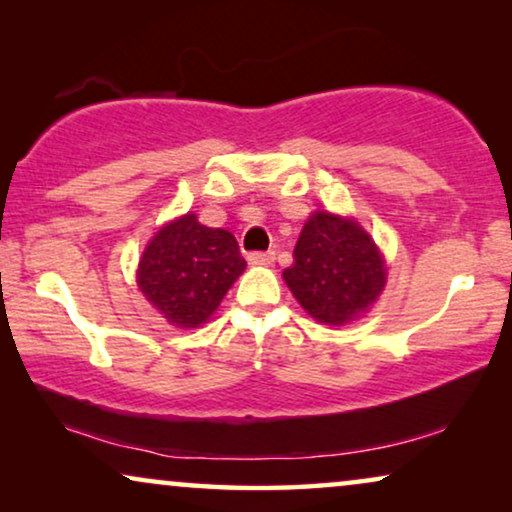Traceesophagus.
I'll return each instance as SVG.
<instances>
[{
  "label": "esophagus",
  "mask_w": 512,
  "mask_h": 512,
  "mask_svg": "<svg viewBox=\"0 0 512 512\" xmlns=\"http://www.w3.org/2000/svg\"><path fill=\"white\" fill-rule=\"evenodd\" d=\"M247 258L251 265H272L275 263V251H251Z\"/></svg>",
  "instance_id": "34e87169"
}]
</instances>
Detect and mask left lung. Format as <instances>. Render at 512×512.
<instances>
[{"label": "left lung", "mask_w": 512, "mask_h": 512, "mask_svg": "<svg viewBox=\"0 0 512 512\" xmlns=\"http://www.w3.org/2000/svg\"><path fill=\"white\" fill-rule=\"evenodd\" d=\"M284 279L298 303L324 324H347L375 303L387 270L356 221L317 212L303 226Z\"/></svg>", "instance_id": "1"}]
</instances>
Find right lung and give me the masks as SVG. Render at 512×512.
Here are the masks:
<instances>
[{
  "label": "right lung",
  "mask_w": 512,
  "mask_h": 512,
  "mask_svg": "<svg viewBox=\"0 0 512 512\" xmlns=\"http://www.w3.org/2000/svg\"><path fill=\"white\" fill-rule=\"evenodd\" d=\"M244 265L228 230L207 228L186 214L158 230L139 261L137 282L170 324L195 328L219 307Z\"/></svg>",
  "instance_id": "1"
}]
</instances>
